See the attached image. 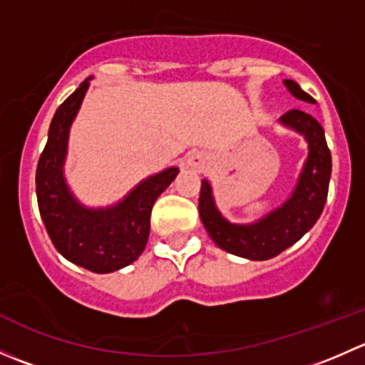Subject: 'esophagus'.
I'll return each mask as SVG.
<instances>
[{
  "label": "esophagus",
  "mask_w": 365,
  "mask_h": 365,
  "mask_svg": "<svg viewBox=\"0 0 365 365\" xmlns=\"http://www.w3.org/2000/svg\"><path fill=\"white\" fill-rule=\"evenodd\" d=\"M187 168L190 169H203L208 164V157L203 152H190L185 159Z\"/></svg>",
  "instance_id": "obj_1"
}]
</instances>
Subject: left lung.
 Instances as JSON below:
<instances>
[{
  "mask_svg": "<svg viewBox=\"0 0 365 365\" xmlns=\"http://www.w3.org/2000/svg\"><path fill=\"white\" fill-rule=\"evenodd\" d=\"M282 83L298 101L316 104L314 98L305 93L295 81L284 79ZM279 121L284 127L304 135L309 150L295 189L284 203L264 213L254 222H231L217 208L208 180L201 182L200 217L205 224V230L222 251L245 259H270L292 247L314 226L327 203L329 182L332 175V157L327 146L323 127L311 114L300 109H292L282 114Z\"/></svg>",
  "mask_w": 365,
  "mask_h": 365,
  "instance_id": "8db88e82",
  "label": "left lung"
}]
</instances>
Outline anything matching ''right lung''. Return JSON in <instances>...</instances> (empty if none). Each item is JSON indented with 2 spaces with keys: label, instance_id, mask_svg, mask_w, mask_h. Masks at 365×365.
Here are the masks:
<instances>
[{
  "label": "right lung",
  "instance_id": "right-lung-1",
  "mask_svg": "<svg viewBox=\"0 0 365 365\" xmlns=\"http://www.w3.org/2000/svg\"><path fill=\"white\" fill-rule=\"evenodd\" d=\"M91 79H84L54 113L36 165V200L56 251L77 267L109 274L134 263L145 251L153 203L180 169L173 165L141 180L123 200L109 206L91 208L73 196L65 178L68 135Z\"/></svg>",
  "mask_w": 365,
  "mask_h": 365
}]
</instances>
